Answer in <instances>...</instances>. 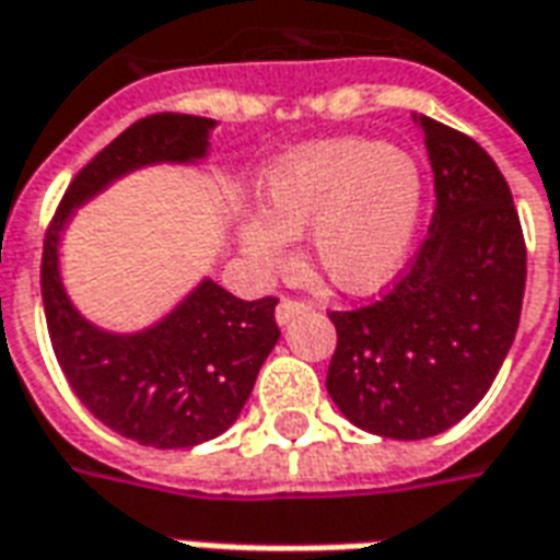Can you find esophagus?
Listing matches in <instances>:
<instances>
[{
  "mask_svg": "<svg viewBox=\"0 0 560 560\" xmlns=\"http://www.w3.org/2000/svg\"><path fill=\"white\" fill-rule=\"evenodd\" d=\"M311 311V304H304V301H289L283 299L280 304H277V325H289L295 316H301V313H307Z\"/></svg>",
  "mask_w": 560,
  "mask_h": 560,
  "instance_id": "esophagus-1",
  "label": "esophagus"
}]
</instances>
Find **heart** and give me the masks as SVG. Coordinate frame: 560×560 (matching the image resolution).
<instances>
[{"label":"heart","instance_id":"b5f03b06","mask_svg":"<svg viewBox=\"0 0 560 560\" xmlns=\"http://www.w3.org/2000/svg\"><path fill=\"white\" fill-rule=\"evenodd\" d=\"M259 217L235 229L237 253L261 273L289 265L307 235L316 271L347 295L388 287L413 247L422 213L419 162L368 138L311 141L271 162L256 186Z\"/></svg>","mask_w":560,"mask_h":560}]
</instances>
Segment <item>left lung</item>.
I'll return each instance as SVG.
<instances>
[{
  "instance_id": "1",
  "label": "left lung",
  "mask_w": 560,
  "mask_h": 560,
  "mask_svg": "<svg viewBox=\"0 0 560 560\" xmlns=\"http://www.w3.org/2000/svg\"><path fill=\"white\" fill-rule=\"evenodd\" d=\"M438 210L413 268L386 299L331 313L325 388L352 425L392 440L434 438L486 398L513 347L525 295V237L513 192L467 135L413 114Z\"/></svg>"
}]
</instances>
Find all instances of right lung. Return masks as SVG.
Wrapping results in <instances>:
<instances>
[{"label":"right lung","mask_w":560,"mask_h":560,"mask_svg":"<svg viewBox=\"0 0 560 560\" xmlns=\"http://www.w3.org/2000/svg\"><path fill=\"white\" fill-rule=\"evenodd\" d=\"M217 120L156 114L132 122L83 168L45 237L42 299L59 368L81 404L110 431L153 450H186L235 425L280 328L273 299L241 301L201 277L156 323L114 331L86 319L62 280V237L74 213L144 168H196Z\"/></svg>","instance_id":"right-lung-1"}]
</instances>
